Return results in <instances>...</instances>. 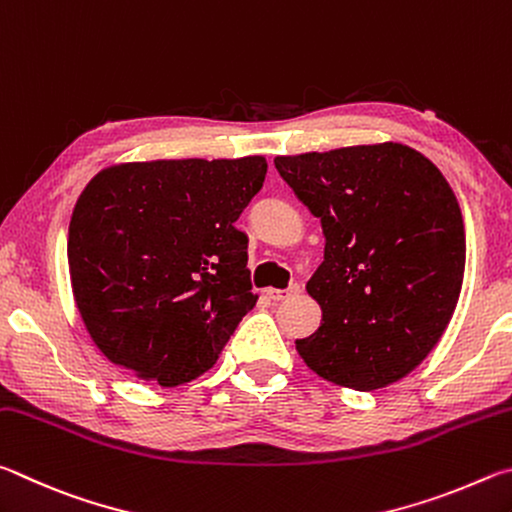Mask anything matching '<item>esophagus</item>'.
<instances>
[{
  "label": "esophagus",
  "mask_w": 512,
  "mask_h": 512,
  "mask_svg": "<svg viewBox=\"0 0 512 512\" xmlns=\"http://www.w3.org/2000/svg\"><path fill=\"white\" fill-rule=\"evenodd\" d=\"M299 285L297 283H292L290 288H285V290H267V297H270L272 301H285V299H290V297H294V294H299Z\"/></svg>",
  "instance_id": "obj_1"
}]
</instances>
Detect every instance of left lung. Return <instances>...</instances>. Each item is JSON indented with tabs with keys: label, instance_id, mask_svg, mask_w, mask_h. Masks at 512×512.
Listing matches in <instances>:
<instances>
[{
	"label": "left lung",
	"instance_id": "1",
	"mask_svg": "<svg viewBox=\"0 0 512 512\" xmlns=\"http://www.w3.org/2000/svg\"><path fill=\"white\" fill-rule=\"evenodd\" d=\"M274 166L326 236L308 281L324 319L297 339L299 355L357 391L405 378L438 344L461 294L465 229L450 184L402 143L276 157Z\"/></svg>",
	"mask_w": 512,
	"mask_h": 512
}]
</instances>
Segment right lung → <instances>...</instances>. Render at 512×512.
<instances>
[{
	"label": "right lung",
	"instance_id": "add662e5",
	"mask_svg": "<svg viewBox=\"0 0 512 512\" xmlns=\"http://www.w3.org/2000/svg\"><path fill=\"white\" fill-rule=\"evenodd\" d=\"M265 157L121 164L80 193L69 272L80 317L112 364L177 387L209 371L254 308L247 233Z\"/></svg>",
	"mask_w": 512,
	"mask_h": 512
}]
</instances>
